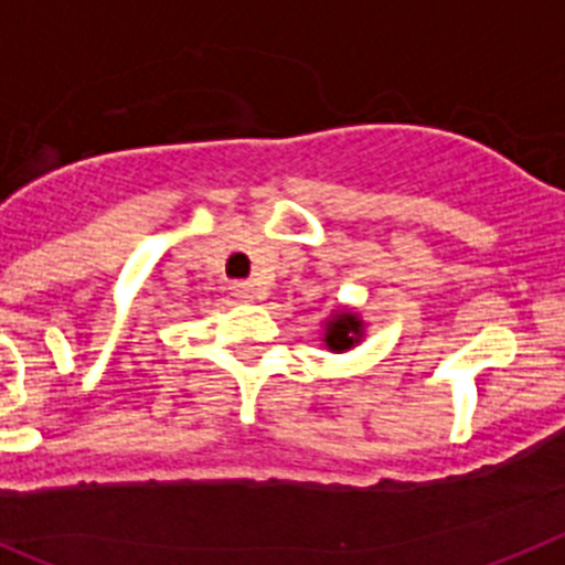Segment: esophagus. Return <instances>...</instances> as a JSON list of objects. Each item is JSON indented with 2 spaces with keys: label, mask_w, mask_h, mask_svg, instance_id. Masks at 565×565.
Listing matches in <instances>:
<instances>
[{
  "label": "esophagus",
  "mask_w": 565,
  "mask_h": 565,
  "mask_svg": "<svg viewBox=\"0 0 565 565\" xmlns=\"http://www.w3.org/2000/svg\"><path fill=\"white\" fill-rule=\"evenodd\" d=\"M231 291L239 297V300H256L259 297V288H256V282H250V279H236L231 286Z\"/></svg>",
  "instance_id": "obj_1"
}]
</instances>
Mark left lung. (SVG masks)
<instances>
[{
    "label": "left lung",
    "instance_id": "1",
    "mask_svg": "<svg viewBox=\"0 0 565 565\" xmlns=\"http://www.w3.org/2000/svg\"><path fill=\"white\" fill-rule=\"evenodd\" d=\"M358 332H361V323H358L352 315H340L332 326H329V332H326V343L329 349L340 352V349H349L355 343Z\"/></svg>",
    "mask_w": 565,
    "mask_h": 565
}]
</instances>
